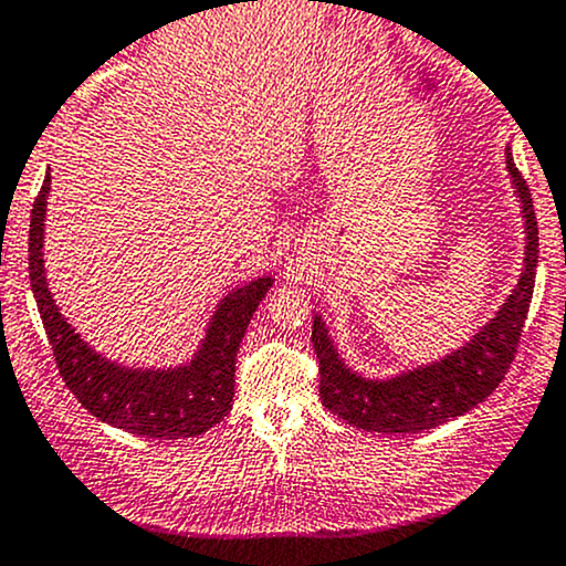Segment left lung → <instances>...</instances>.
<instances>
[{"label": "left lung", "mask_w": 566, "mask_h": 566, "mask_svg": "<svg viewBox=\"0 0 566 566\" xmlns=\"http://www.w3.org/2000/svg\"><path fill=\"white\" fill-rule=\"evenodd\" d=\"M504 167L521 205L526 240L524 264L518 283L494 318L485 321L467 343L434 361L416 364L388 378H369L345 361L321 313L313 315V348L321 361V402L345 423L382 434H421L464 416L467 410L489 399V394L502 382L524 329L539 256L532 193L513 161V145L504 148Z\"/></svg>", "instance_id": "1"}]
</instances>
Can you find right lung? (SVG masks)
I'll return each mask as SVG.
<instances>
[{
  "label": "right lung",
  "mask_w": 566,
  "mask_h": 566,
  "mask_svg": "<svg viewBox=\"0 0 566 566\" xmlns=\"http://www.w3.org/2000/svg\"><path fill=\"white\" fill-rule=\"evenodd\" d=\"M48 193L51 175L42 180L29 223V281L66 388L91 416L137 437L184 440L221 423L232 410L237 348L259 302L272 289V275L253 277L227 291L212 310L197 350L186 361L169 367H129L113 361L81 337L48 289L42 259Z\"/></svg>",
  "instance_id": "add662e5"
}]
</instances>
